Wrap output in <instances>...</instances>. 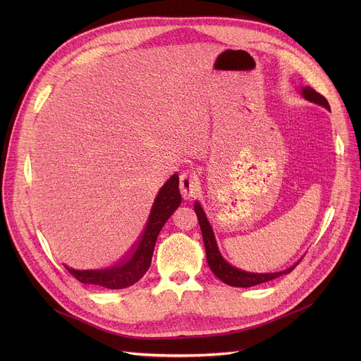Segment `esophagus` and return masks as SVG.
Here are the masks:
<instances>
[{"label":"esophagus","mask_w":361,"mask_h":361,"mask_svg":"<svg viewBox=\"0 0 361 361\" xmlns=\"http://www.w3.org/2000/svg\"><path fill=\"white\" fill-rule=\"evenodd\" d=\"M180 190L184 199L196 197V195L200 192V183L197 177L192 173H183L180 177Z\"/></svg>","instance_id":"34e87169"}]
</instances>
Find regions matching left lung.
Here are the masks:
<instances>
[{"instance_id":"1","label":"left lung","mask_w":361,"mask_h":361,"mask_svg":"<svg viewBox=\"0 0 361 361\" xmlns=\"http://www.w3.org/2000/svg\"><path fill=\"white\" fill-rule=\"evenodd\" d=\"M301 97L313 102L317 105H322L324 108H326L328 111H331V106L328 104V101L322 97L320 93H317L314 89H312L310 86H302L301 90ZM195 212L197 215L199 224H200V231H202V237H203V243H204V250H206V260L207 264H209L211 271L214 272L215 276H218L222 282L228 283L231 287H238V288H249V287H255L259 286V283L263 282H268L272 281L278 276H282L286 274H290L295 267H297V262L293 267H290L286 271H279V272H271V274H255V272H247V271H241L235 267H233L231 263L226 262L219 249H218V244H216V238L212 230V225L209 224L206 218L204 211L202 209V206L199 202L195 203Z\"/></svg>"}]
</instances>
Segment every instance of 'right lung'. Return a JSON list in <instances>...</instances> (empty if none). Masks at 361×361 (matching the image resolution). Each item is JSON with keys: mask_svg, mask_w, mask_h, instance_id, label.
<instances>
[{"mask_svg": "<svg viewBox=\"0 0 361 361\" xmlns=\"http://www.w3.org/2000/svg\"><path fill=\"white\" fill-rule=\"evenodd\" d=\"M181 203L178 188V174L171 176L169 180L161 187V190L152 204L150 215L145 231L137 241L136 247L120 263L106 269H87L79 271L66 267V269L78 281L108 290H123L136 283L149 269L157 238L164 224L174 214Z\"/></svg>", "mask_w": 361, "mask_h": 361, "instance_id": "1", "label": "right lung"}]
</instances>
